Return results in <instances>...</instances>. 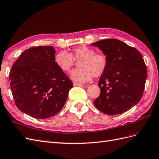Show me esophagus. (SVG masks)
Returning <instances> with one entry per match:
<instances>
[{
  "instance_id": "esophagus-1",
  "label": "esophagus",
  "mask_w": 159,
  "mask_h": 159,
  "mask_svg": "<svg viewBox=\"0 0 159 159\" xmlns=\"http://www.w3.org/2000/svg\"><path fill=\"white\" fill-rule=\"evenodd\" d=\"M73 84H74V86H82V84L79 83H77V82H73Z\"/></svg>"
}]
</instances>
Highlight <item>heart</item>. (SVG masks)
Masks as SVG:
<instances>
[{"label":"heart","instance_id":"obj_1","mask_svg":"<svg viewBox=\"0 0 159 159\" xmlns=\"http://www.w3.org/2000/svg\"><path fill=\"white\" fill-rule=\"evenodd\" d=\"M76 62L79 67L70 73L72 80L78 82H89L93 76L99 77L106 71L108 66L107 56L103 53H95L92 48L80 46L69 53L61 51L55 55L54 62L61 70L69 72Z\"/></svg>","mask_w":159,"mask_h":159}]
</instances>
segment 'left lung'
<instances>
[{
  "instance_id": "1",
  "label": "left lung",
  "mask_w": 159,
  "mask_h": 159,
  "mask_svg": "<svg viewBox=\"0 0 159 159\" xmlns=\"http://www.w3.org/2000/svg\"><path fill=\"white\" fill-rule=\"evenodd\" d=\"M107 57L108 66L98 86L101 93L95 106L107 115L127 111L140 101L144 90L147 68L140 52L116 39L91 44Z\"/></svg>"
}]
</instances>
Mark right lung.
<instances>
[{"instance_id":"add662e5","label":"right lung","mask_w":159,"mask_h":159,"mask_svg":"<svg viewBox=\"0 0 159 159\" xmlns=\"http://www.w3.org/2000/svg\"><path fill=\"white\" fill-rule=\"evenodd\" d=\"M52 46L25 50L12 66L9 81L20 111L37 119H46L61 111L73 87L72 81L54 62Z\"/></svg>"}]
</instances>
